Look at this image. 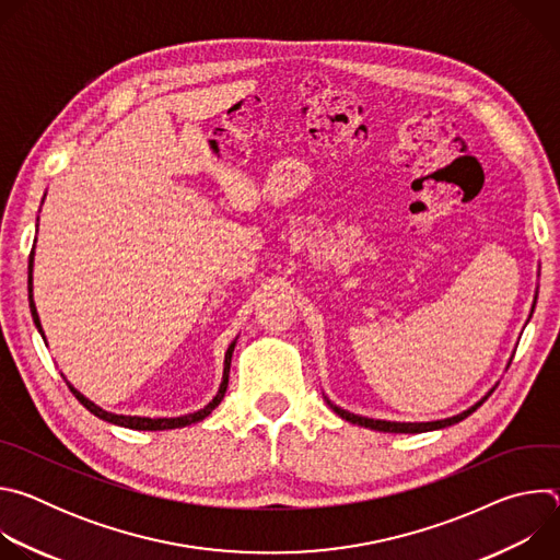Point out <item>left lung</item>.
I'll return each mask as SVG.
<instances>
[{
    "label": "left lung",
    "mask_w": 560,
    "mask_h": 560,
    "mask_svg": "<svg viewBox=\"0 0 560 560\" xmlns=\"http://www.w3.org/2000/svg\"><path fill=\"white\" fill-rule=\"evenodd\" d=\"M488 398V396H486ZM483 398V401H486ZM483 401H478L474 408H469V410H465L463 415H456V417H452V419H443V421H432V423H394V421H374V419H365V417H357V415H352V412H346V410H341V408H337V406H332L330 401V408L341 417V419H346V421H350V423H357V425H361V428H370V430H378V432H404V434H415V432H430V430H441V428H447V425H454V423H458V421H463V419H467L476 408H481V404Z\"/></svg>",
    "instance_id": "8db88e82"
}]
</instances>
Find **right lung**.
Here are the masks:
<instances>
[{"label": "right lung", "instance_id": "obj_1", "mask_svg": "<svg viewBox=\"0 0 560 560\" xmlns=\"http://www.w3.org/2000/svg\"><path fill=\"white\" fill-rule=\"evenodd\" d=\"M33 266V264H31ZM28 266V268H31ZM28 283H31V279H28ZM31 312H33V322H35V326L39 328V332H42V324H39V316H37V310H35V303H33V294H31ZM44 335V332H42ZM232 350H234V343L228 348V352H225V368H223V381H221V387H219V392H217V396L212 398V401L203 408V410H199V412H195V415H188V417H179V419H143V417H121V415H110V412H106V410H102V408H97L93 401H89V398L84 396V394H79L72 385H68L70 387V392L74 394V398L79 404H82L91 415H95V417H100V419H104V421H108V423H115V425H121V428H130V430H150V432H156V430H175V428H186V425H192V423H197V421H203L219 404H221V398H223V394H225V387H228V372H230V359H232Z\"/></svg>", "mask_w": 560, "mask_h": 560}]
</instances>
